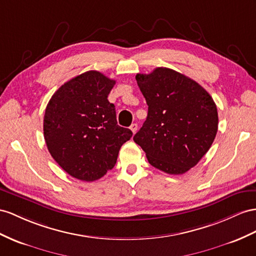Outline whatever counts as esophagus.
<instances>
[{"label": "esophagus", "instance_id": "34e87169", "mask_svg": "<svg viewBox=\"0 0 256 256\" xmlns=\"http://www.w3.org/2000/svg\"><path fill=\"white\" fill-rule=\"evenodd\" d=\"M137 124L136 123H133V124H130V130H132L133 133H136V130H137Z\"/></svg>", "mask_w": 256, "mask_h": 256}]
</instances>
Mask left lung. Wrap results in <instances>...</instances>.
<instances>
[{
    "label": "left lung",
    "instance_id": "obj_1",
    "mask_svg": "<svg viewBox=\"0 0 256 256\" xmlns=\"http://www.w3.org/2000/svg\"><path fill=\"white\" fill-rule=\"evenodd\" d=\"M135 78L148 114L134 142L156 168L173 175L186 173L208 152L218 133L213 98L199 83L168 68Z\"/></svg>",
    "mask_w": 256,
    "mask_h": 256
}]
</instances>
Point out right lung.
I'll use <instances>...</instances> for the list:
<instances>
[{
    "label": "right lung",
    "instance_id": "add662e5",
    "mask_svg": "<svg viewBox=\"0 0 256 256\" xmlns=\"http://www.w3.org/2000/svg\"><path fill=\"white\" fill-rule=\"evenodd\" d=\"M114 80L86 71L58 88L44 114V140L50 156L72 178L100 180L116 164L132 130L118 126L108 95Z\"/></svg>",
    "mask_w": 256,
    "mask_h": 256
}]
</instances>
